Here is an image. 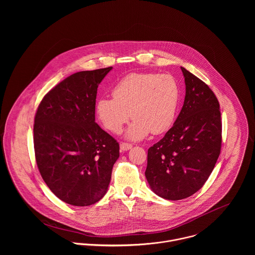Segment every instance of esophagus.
Instances as JSON below:
<instances>
[{
	"label": "esophagus",
	"instance_id": "1",
	"mask_svg": "<svg viewBox=\"0 0 255 255\" xmlns=\"http://www.w3.org/2000/svg\"><path fill=\"white\" fill-rule=\"evenodd\" d=\"M120 147H121V150L128 151V150H129L132 147V145L130 143H128V142H122Z\"/></svg>",
	"mask_w": 255,
	"mask_h": 255
}]
</instances>
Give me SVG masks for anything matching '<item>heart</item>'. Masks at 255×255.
I'll use <instances>...</instances> for the list:
<instances>
[{"instance_id":"obj_1","label":"heart","mask_w":255,"mask_h":255,"mask_svg":"<svg viewBox=\"0 0 255 255\" xmlns=\"http://www.w3.org/2000/svg\"><path fill=\"white\" fill-rule=\"evenodd\" d=\"M113 98L97 101L96 113L103 127L120 133L134 119L127 136L140 140L151 131L160 134L173 125L180 100L177 80L171 74L131 73L121 79L113 89Z\"/></svg>"}]
</instances>
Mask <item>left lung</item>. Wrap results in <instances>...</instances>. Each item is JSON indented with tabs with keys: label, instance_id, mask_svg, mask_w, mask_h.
<instances>
[{
	"label": "left lung",
	"instance_id": "1",
	"mask_svg": "<svg viewBox=\"0 0 255 255\" xmlns=\"http://www.w3.org/2000/svg\"><path fill=\"white\" fill-rule=\"evenodd\" d=\"M185 97L165 136L147 154L145 177L151 189L168 200L198 191L211 175L222 145L218 99L209 86L181 67Z\"/></svg>",
	"mask_w": 255,
	"mask_h": 255
}]
</instances>
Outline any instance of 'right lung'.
I'll return each instance as SVG.
<instances>
[{
	"instance_id": "right-lung-1",
	"label": "right lung",
	"mask_w": 255,
	"mask_h": 255,
	"mask_svg": "<svg viewBox=\"0 0 255 255\" xmlns=\"http://www.w3.org/2000/svg\"><path fill=\"white\" fill-rule=\"evenodd\" d=\"M113 68L75 73L51 89L34 119L37 167L64 202L88 206L107 192L120 156L117 140L95 123L97 88Z\"/></svg>"
}]
</instances>
